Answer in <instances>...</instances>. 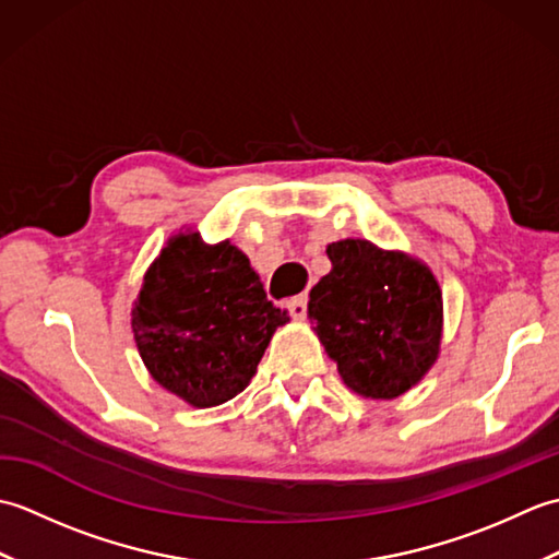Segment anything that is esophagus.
<instances>
[{
	"label": "esophagus",
	"mask_w": 559,
	"mask_h": 559,
	"mask_svg": "<svg viewBox=\"0 0 559 559\" xmlns=\"http://www.w3.org/2000/svg\"><path fill=\"white\" fill-rule=\"evenodd\" d=\"M307 295L302 293V295H295V298H290L288 300V310H290V314H293V319H305L307 317Z\"/></svg>",
	"instance_id": "esophagus-1"
}]
</instances>
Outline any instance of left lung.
Instances as JSON below:
<instances>
[{
    "label": "left lung",
    "mask_w": 559,
    "mask_h": 559,
    "mask_svg": "<svg viewBox=\"0 0 559 559\" xmlns=\"http://www.w3.org/2000/svg\"><path fill=\"white\" fill-rule=\"evenodd\" d=\"M331 271L310 290L307 317L355 394L396 399L437 360L442 293L432 271L367 240L326 247Z\"/></svg>",
    "instance_id": "obj_1"
}]
</instances>
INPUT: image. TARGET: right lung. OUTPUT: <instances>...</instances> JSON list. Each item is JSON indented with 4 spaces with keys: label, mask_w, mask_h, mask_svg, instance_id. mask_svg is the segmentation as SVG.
Here are the masks:
<instances>
[{
    "label": "right lung",
    "mask_w": 559,
    "mask_h": 559,
    "mask_svg": "<svg viewBox=\"0 0 559 559\" xmlns=\"http://www.w3.org/2000/svg\"><path fill=\"white\" fill-rule=\"evenodd\" d=\"M288 312L266 300L249 259L230 242L177 235L153 261L132 312L151 377L170 394L209 408L237 396L254 377Z\"/></svg>",
    "instance_id": "add662e5"
}]
</instances>
